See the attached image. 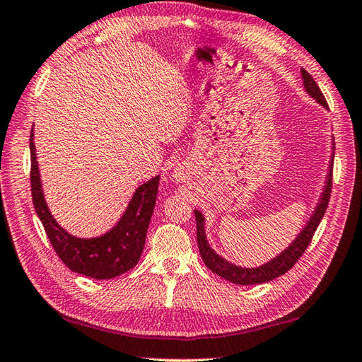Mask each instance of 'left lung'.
<instances>
[{"label":"left lung","mask_w":362,"mask_h":362,"mask_svg":"<svg viewBox=\"0 0 362 362\" xmlns=\"http://www.w3.org/2000/svg\"><path fill=\"white\" fill-rule=\"evenodd\" d=\"M302 78H303V88L310 98L315 99L319 105L324 108H328L327 102L324 99L322 93H320L317 83L313 80V77L308 74L307 71L302 69ZM332 156L328 160V168H327V176H325V184L322 189V194H320L315 211L310 215V218L305 223V226L299 234L296 235L293 242L288 245L282 252L272 257L271 260L267 263L260 264V267L255 268H245L238 267V264L232 263L224 259L220 254L215 252V249L211 246L206 235V218L202 214V211H197L195 209V218H197V240H198V247L199 254H202V259L206 267L214 271L215 274L220 277L229 280V282L235 285H257V284H264L269 282L272 279H277L284 276L286 271H290L294 263L300 259V255L305 252V249L308 247L313 235L319 226L320 220L327 211L328 199H330V192H332V170H333V159H334V144L332 146Z\"/></svg>","instance_id":"8db88e82"}]
</instances>
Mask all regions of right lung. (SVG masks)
I'll return each instance as SVG.
<instances>
[{"label": "right lung", "mask_w": 362, "mask_h": 362, "mask_svg": "<svg viewBox=\"0 0 362 362\" xmlns=\"http://www.w3.org/2000/svg\"><path fill=\"white\" fill-rule=\"evenodd\" d=\"M30 187L35 212L42 220L46 235L55 252L66 267L91 279H113L138 264L146 245V235L153 215L159 175L134 190L125 212L113 228L99 237L83 238L69 234L55 221L45 199L42 178L34 142V127L30 132Z\"/></svg>", "instance_id": "1"}]
</instances>
